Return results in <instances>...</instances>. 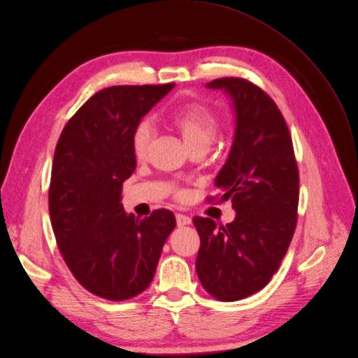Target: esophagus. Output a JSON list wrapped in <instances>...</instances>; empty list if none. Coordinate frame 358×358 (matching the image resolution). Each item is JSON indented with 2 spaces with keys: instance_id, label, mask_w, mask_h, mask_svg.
<instances>
[{
  "instance_id": "34e87169",
  "label": "esophagus",
  "mask_w": 358,
  "mask_h": 358,
  "mask_svg": "<svg viewBox=\"0 0 358 358\" xmlns=\"http://www.w3.org/2000/svg\"><path fill=\"white\" fill-rule=\"evenodd\" d=\"M192 222V220L189 218L187 215H183V214H178L176 215V224L178 227H185V225H189Z\"/></svg>"
}]
</instances>
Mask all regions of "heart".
I'll return each instance as SVG.
<instances>
[{"mask_svg": "<svg viewBox=\"0 0 358 358\" xmlns=\"http://www.w3.org/2000/svg\"><path fill=\"white\" fill-rule=\"evenodd\" d=\"M166 124L179 134L189 150L203 149L208 152L220 131L218 115L206 105L196 102L185 103L173 110L166 117ZM152 136L153 131L149 122L143 121L136 127L131 137V150L137 160H143L147 156Z\"/></svg>", "mask_w": 358, "mask_h": 358, "instance_id": "obj_1", "label": "heart"}]
</instances>
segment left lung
Returning <instances> with one entry per match:
<instances>
[{
	"instance_id": "left-lung-1",
	"label": "left lung",
	"mask_w": 358,
	"mask_h": 358,
	"mask_svg": "<svg viewBox=\"0 0 358 358\" xmlns=\"http://www.w3.org/2000/svg\"><path fill=\"white\" fill-rule=\"evenodd\" d=\"M206 88L224 91L233 105L234 138L215 186L237 214L221 227L194 218L201 238L195 264L209 295L234 302L278 271L296 228L299 173L286 121L264 91L241 78H220Z\"/></svg>"
}]
</instances>
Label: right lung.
<instances>
[{
  "label": "right lung",
  "mask_w": 358,
  "mask_h": 358,
  "mask_svg": "<svg viewBox=\"0 0 358 358\" xmlns=\"http://www.w3.org/2000/svg\"><path fill=\"white\" fill-rule=\"evenodd\" d=\"M166 85H120L91 96L63 129L53 156L49 213L57 247L75 279L94 295L124 301L149 287L173 213L127 214L122 183L136 169L131 137L169 94Z\"/></svg>",
  "instance_id": "right-lung-1"
}]
</instances>
